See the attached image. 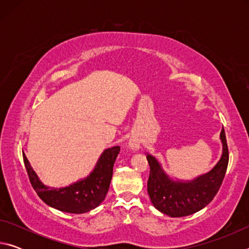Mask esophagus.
Listing matches in <instances>:
<instances>
[{"label": "esophagus", "mask_w": 249, "mask_h": 249, "mask_svg": "<svg viewBox=\"0 0 249 249\" xmlns=\"http://www.w3.org/2000/svg\"><path fill=\"white\" fill-rule=\"evenodd\" d=\"M128 146H129V148H130V149H134V150L140 149V147H141V145H140V142H137L136 140H129V142H128Z\"/></svg>", "instance_id": "esophagus-1"}]
</instances>
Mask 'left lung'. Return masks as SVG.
Returning <instances> with one entry per match:
<instances>
[{
    "instance_id": "obj_1",
    "label": "left lung",
    "mask_w": 249,
    "mask_h": 249,
    "mask_svg": "<svg viewBox=\"0 0 249 249\" xmlns=\"http://www.w3.org/2000/svg\"><path fill=\"white\" fill-rule=\"evenodd\" d=\"M220 138L223 145L221 159L208 174L190 181L172 180L154 156L146 155L150 167L147 191L156 209L171 217H181L197 212L213 200L229 165V148L224 128L221 130Z\"/></svg>"
}]
</instances>
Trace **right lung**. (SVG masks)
I'll return each mask as SVG.
<instances>
[{
	"label": "right lung",
	"instance_id": "add662e5",
	"mask_svg": "<svg viewBox=\"0 0 249 249\" xmlns=\"http://www.w3.org/2000/svg\"><path fill=\"white\" fill-rule=\"evenodd\" d=\"M120 146L105 149L93 171L87 177L65 188H50L39 180L25 154L23 159L34 190L46 204L61 212L81 214L102 203L108 191L113 176V166L120 153Z\"/></svg>",
	"mask_w": 249,
	"mask_h": 249
}]
</instances>
